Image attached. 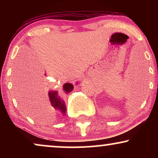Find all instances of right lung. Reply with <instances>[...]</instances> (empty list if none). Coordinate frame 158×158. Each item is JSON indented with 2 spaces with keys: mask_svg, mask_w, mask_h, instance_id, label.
<instances>
[{
  "mask_svg": "<svg viewBox=\"0 0 158 158\" xmlns=\"http://www.w3.org/2000/svg\"><path fill=\"white\" fill-rule=\"evenodd\" d=\"M73 88H74V86H73V84L69 83H67L63 85V90L65 94L72 91ZM48 100L49 104H51L52 106L55 108V109H60L63 114L65 113V104H64V101L58 96L57 91H56V90H49L48 93Z\"/></svg>",
  "mask_w": 158,
  "mask_h": 158,
  "instance_id": "obj_1",
  "label": "right lung"
}]
</instances>
